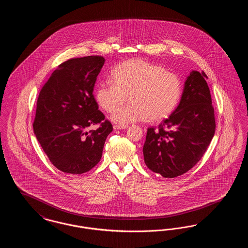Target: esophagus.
Returning <instances> with one entry per match:
<instances>
[{"mask_svg": "<svg viewBox=\"0 0 248 248\" xmlns=\"http://www.w3.org/2000/svg\"><path fill=\"white\" fill-rule=\"evenodd\" d=\"M113 128L115 130L125 129V128H127V125H124V124H114Z\"/></svg>", "mask_w": 248, "mask_h": 248, "instance_id": "obj_1", "label": "esophagus"}]
</instances>
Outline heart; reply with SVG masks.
Segmentation results:
<instances>
[{
    "mask_svg": "<svg viewBox=\"0 0 248 248\" xmlns=\"http://www.w3.org/2000/svg\"><path fill=\"white\" fill-rule=\"evenodd\" d=\"M110 80L97 85L95 99L104 110L112 112L129 95L130 105L115 109L111 116L122 124L167 118L176 109L182 94V83L177 74L143 59L119 64L111 71Z\"/></svg>",
    "mask_w": 248,
    "mask_h": 248,
    "instance_id": "heart-1",
    "label": "heart"
}]
</instances>
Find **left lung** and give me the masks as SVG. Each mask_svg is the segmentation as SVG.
I'll return each instance as SVG.
<instances>
[{
	"instance_id": "1",
	"label": "left lung",
	"mask_w": 248,
	"mask_h": 248,
	"mask_svg": "<svg viewBox=\"0 0 248 248\" xmlns=\"http://www.w3.org/2000/svg\"><path fill=\"white\" fill-rule=\"evenodd\" d=\"M207 79L203 71H191L177 108L158 128H148L143 154L154 173L168 178L183 175L206 152L216 130Z\"/></svg>"
}]
</instances>
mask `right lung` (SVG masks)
<instances>
[{"label":"right lung","instance_id":"1","mask_svg":"<svg viewBox=\"0 0 248 248\" xmlns=\"http://www.w3.org/2000/svg\"><path fill=\"white\" fill-rule=\"evenodd\" d=\"M104 62L99 56L63 62L38 96L33 122L36 138L50 162L64 173L80 175L97 165L112 131L93 94ZM95 124L97 130H89Z\"/></svg>","mask_w":248,"mask_h":248}]
</instances>
